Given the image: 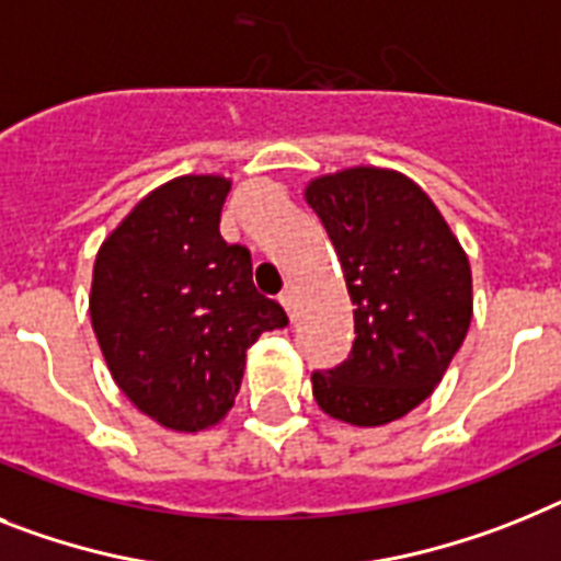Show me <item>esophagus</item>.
Instances as JSON below:
<instances>
[{
    "mask_svg": "<svg viewBox=\"0 0 561 561\" xmlns=\"http://www.w3.org/2000/svg\"><path fill=\"white\" fill-rule=\"evenodd\" d=\"M279 302L282 308L288 310V317H294V294H290V290H285V294L279 296Z\"/></svg>",
    "mask_w": 561,
    "mask_h": 561,
    "instance_id": "34e87169",
    "label": "esophagus"
}]
</instances>
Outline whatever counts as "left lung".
<instances>
[{
	"label": "left lung",
	"mask_w": 561,
	"mask_h": 561,
	"mask_svg": "<svg viewBox=\"0 0 561 561\" xmlns=\"http://www.w3.org/2000/svg\"><path fill=\"white\" fill-rule=\"evenodd\" d=\"M305 202L322 219L353 302L351 356L313 370L328 416L379 427L425 402L473 317L468 253L422 187L388 168L310 179Z\"/></svg>",
	"instance_id": "left-lung-1"
}]
</instances>
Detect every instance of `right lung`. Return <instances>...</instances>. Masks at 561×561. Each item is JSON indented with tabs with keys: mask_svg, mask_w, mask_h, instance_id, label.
<instances>
[{
	"mask_svg": "<svg viewBox=\"0 0 561 561\" xmlns=\"http://www.w3.org/2000/svg\"><path fill=\"white\" fill-rule=\"evenodd\" d=\"M228 193L230 179L216 173L164 182L93 262L91 324L113 382L179 433L222 422L248 347L288 324L282 305L253 288L251 251L219 233Z\"/></svg>",
	"mask_w": 561,
	"mask_h": 561,
	"instance_id": "obj_1",
	"label": "right lung"
}]
</instances>
